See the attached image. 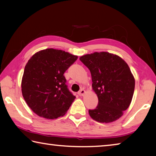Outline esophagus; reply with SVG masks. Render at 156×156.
I'll return each mask as SVG.
<instances>
[{
    "mask_svg": "<svg viewBox=\"0 0 156 156\" xmlns=\"http://www.w3.org/2000/svg\"><path fill=\"white\" fill-rule=\"evenodd\" d=\"M84 94H85V90H84V89H80V91L78 92V95H79V96H84Z\"/></svg>",
    "mask_w": 156,
    "mask_h": 156,
    "instance_id": "esophagus-1",
    "label": "esophagus"
}]
</instances>
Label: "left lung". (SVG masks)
I'll return each mask as SVG.
<instances>
[{
  "label": "left lung",
  "instance_id": "8db88e82",
  "mask_svg": "<svg viewBox=\"0 0 156 156\" xmlns=\"http://www.w3.org/2000/svg\"><path fill=\"white\" fill-rule=\"evenodd\" d=\"M90 70L92 89L98 98L95 109L89 110L92 119L101 123L117 120L128 109L135 89V78L125 60L109 52H94L80 58Z\"/></svg>",
  "mask_w": 156,
  "mask_h": 156
}]
</instances>
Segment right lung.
<instances>
[{
	"label": "right lung",
	"mask_w": 156,
	"mask_h": 156,
	"mask_svg": "<svg viewBox=\"0 0 156 156\" xmlns=\"http://www.w3.org/2000/svg\"><path fill=\"white\" fill-rule=\"evenodd\" d=\"M78 58L53 48L34 54L25 67L21 90L29 107L47 119L65 115L76 97L68 90L64 73Z\"/></svg>",
	"instance_id": "obj_1"
}]
</instances>
